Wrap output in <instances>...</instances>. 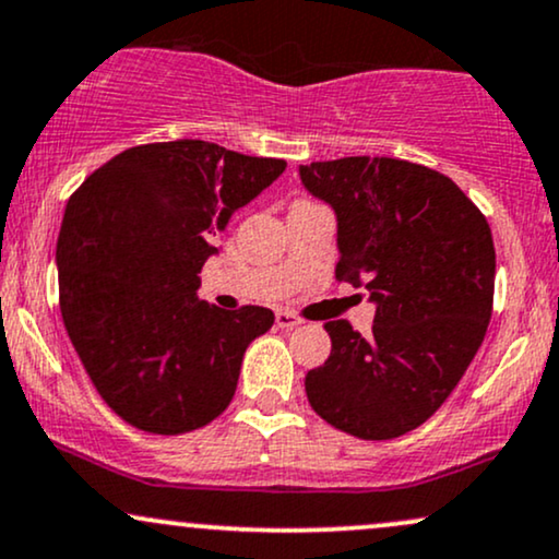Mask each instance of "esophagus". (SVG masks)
<instances>
[{
    "label": "esophagus",
    "mask_w": 559,
    "mask_h": 559,
    "mask_svg": "<svg viewBox=\"0 0 559 559\" xmlns=\"http://www.w3.org/2000/svg\"><path fill=\"white\" fill-rule=\"evenodd\" d=\"M275 325L284 328V331H292V328L301 325V318H297L294 312H288V309H278V312H275Z\"/></svg>",
    "instance_id": "esophagus-1"
}]
</instances>
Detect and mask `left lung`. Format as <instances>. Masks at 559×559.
I'll list each match as a JSON object with an SVG mask.
<instances>
[{
  "instance_id": "8db88e82",
  "label": "left lung",
  "mask_w": 559,
  "mask_h": 559,
  "mask_svg": "<svg viewBox=\"0 0 559 559\" xmlns=\"http://www.w3.org/2000/svg\"><path fill=\"white\" fill-rule=\"evenodd\" d=\"M338 218L335 278L378 305L372 333L325 322L331 356L309 369V406L359 440H393L432 416L479 352L495 299L487 218L445 174L399 158L301 166Z\"/></svg>"
}]
</instances>
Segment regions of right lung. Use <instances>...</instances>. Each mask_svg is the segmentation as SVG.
<instances>
[{
    "label": "right lung",
    "instance_id": "obj_1",
    "mask_svg": "<svg viewBox=\"0 0 559 559\" xmlns=\"http://www.w3.org/2000/svg\"><path fill=\"white\" fill-rule=\"evenodd\" d=\"M284 169V158L205 140L147 143L106 160L67 200L59 309L87 378L127 425L185 435L231 403L241 356L275 318L198 299V273L218 252L215 228Z\"/></svg>",
    "mask_w": 559,
    "mask_h": 559
}]
</instances>
